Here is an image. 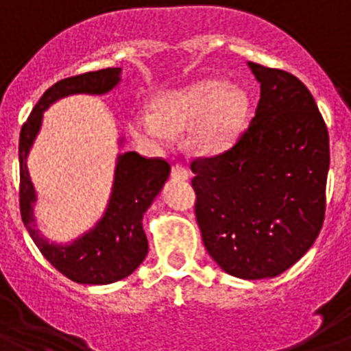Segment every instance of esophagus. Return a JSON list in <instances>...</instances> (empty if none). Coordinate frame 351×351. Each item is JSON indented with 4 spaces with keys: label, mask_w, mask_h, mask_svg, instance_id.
<instances>
[{
    "label": "esophagus",
    "mask_w": 351,
    "mask_h": 351,
    "mask_svg": "<svg viewBox=\"0 0 351 351\" xmlns=\"http://www.w3.org/2000/svg\"><path fill=\"white\" fill-rule=\"evenodd\" d=\"M170 176H172V179H178V181H184V179L190 178V172H188V169H186L182 163H176V165H172Z\"/></svg>",
    "instance_id": "1"
}]
</instances>
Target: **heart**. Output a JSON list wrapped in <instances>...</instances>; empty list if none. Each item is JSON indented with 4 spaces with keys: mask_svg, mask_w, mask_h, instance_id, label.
<instances>
[{
    "mask_svg": "<svg viewBox=\"0 0 351 351\" xmlns=\"http://www.w3.org/2000/svg\"><path fill=\"white\" fill-rule=\"evenodd\" d=\"M247 105V95L237 86L214 79L200 80L161 95L154 101V114L137 110L130 119V130L145 144L165 147L173 132L188 128L197 151L216 154L237 138Z\"/></svg>",
    "mask_w": 351,
    "mask_h": 351,
    "instance_id": "obj_1",
    "label": "heart"
}]
</instances>
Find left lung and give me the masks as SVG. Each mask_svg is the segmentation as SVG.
<instances>
[{
	"label": "left lung",
	"mask_w": 351,
	"mask_h": 351,
	"mask_svg": "<svg viewBox=\"0 0 351 351\" xmlns=\"http://www.w3.org/2000/svg\"><path fill=\"white\" fill-rule=\"evenodd\" d=\"M250 68L255 117L230 147L190 167L207 253L235 278L262 280L290 269L320 234L330 153L309 89L280 68Z\"/></svg>",
	"instance_id": "obj_1"
}]
</instances>
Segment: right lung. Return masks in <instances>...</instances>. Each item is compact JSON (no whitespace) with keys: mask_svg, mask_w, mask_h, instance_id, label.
Instances as JSON below:
<instances>
[{"mask_svg":"<svg viewBox=\"0 0 351 351\" xmlns=\"http://www.w3.org/2000/svg\"><path fill=\"white\" fill-rule=\"evenodd\" d=\"M121 68H105L66 77L43 93L19 137V207L26 230L52 267L68 280L82 285H108L132 274L147 255V237L142 216L160 193L170 173L169 161L145 158L135 151L117 158L116 179L105 216L95 230L71 244H54L35 228L33 202L35 190L29 181L26 156L42 125L43 110L61 96L73 93H107L119 82Z\"/></svg>","mask_w":351,"mask_h":351,"instance_id":"1","label":"right lung"}]
</instances>
